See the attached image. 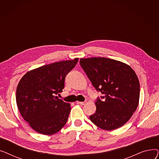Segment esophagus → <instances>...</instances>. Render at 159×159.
Instances as JSON below:
<instances>
[{"mask_svg":"<svg viewBox=\"0 0 159 159\" xmlns=\"http://www.w3.org/2000/svg\"><path fill=\"white\" fill-rule=\"evenodd\" d=\"M77 104H80V105H85L86 104V101H84V102H77Z\"/></svg>","mask_w":159,"mask_h":159,"instance_id":"obj_1","label":"esophagus"}]
</instances>
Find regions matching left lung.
Segmentation results:
<instances>
[{
	"instance_id": "8db88e82",
	"label": "left lung",
	"mask_w": 159,
	"mask_h": 159,
	"mask_svg": "<svg viewBox=\"0 0 159 159\" xmlns=\"http://www.w3.org/2000/svg\"><path fill=\"white\" fill-rule=\"evenodd\" d=\"M80 64L93 87L103 96L98 97L96 112L89 119L105 130L126 124L137 110L140 84L135 71L122 62L104 57L80 58Z\"/></svg>"
}]
</instances>
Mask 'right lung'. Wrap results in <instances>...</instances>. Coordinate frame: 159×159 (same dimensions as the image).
I'll return each instance as SVG.
<instances>
[{"instance_id":"right-lung-1","label":"right lung","mask_w":159,"mask_h":159,"mask_svg":"<svg viewBox=\"0 0 159 159\" xmlns=\"http://www.w3.org/2000/svg\"><path fill=\"white\" fill-rule=\"evenodd\" d=\"M79 58L57 62L25 74L16 88L19 110L30 126L43 135H53L66 124L71 111L69 103L55 95L64 88L66 76Z\"/></svg>"}]
</instances>
